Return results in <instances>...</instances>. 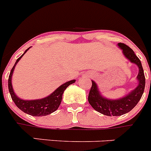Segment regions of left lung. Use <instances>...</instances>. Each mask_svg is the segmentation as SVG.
Listing matches in <instances>:
<instances>
[{
    "instance_id": "left-lung-1",
    "label": "left lung",
    "mask_w": 151,
    "mask_h": 151,
    "mask_svg": "<svg viewBox=\"0 0 151 151\" xmlns=\"http://www.w3.org/2000/svg\"><path fill=\"white\" fill-rule=\"evenodd\" d=\"M118 45L123 50L124 55L126 56V58L131 63L137 65L139 67V74L137 76L139 85L133 91L123 98L109 100L101 96L96 83L94 81H91L92 85L88 94V103L93 109L108 116H120L132 110L140 101L145 86V77L140 60L129 46L122 42L118 43Z\"/></svg>"
}]
</instances>
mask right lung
Returning <instances> with one entry per match:
<instances>
[{"label":"right lung","mask_w":151,"mask_h":151,"mask_svg":"<svg viewBox=\"0 0 151 151\" xmlns=\"http://www.w3.org/2000/svg\"><path fill=\"white\" fill-rule=\"evenodd\" d=\"M28 50H29V48L27 49L24 53L16 60L15 65L11 70L10 74H9V80H8V86H9V91L10 93L11 98H12V101H14L15 105L17 106V107L19 108L21 110L23 111L25 113L28 114V115H33V116H45V115H50V113L58 109L60 104H61L63 92L69 85L74 83L75 80H71V81H68V82L63 84L59 88H56L51 95L45 98H42V99L24 101V100L18 98L14 93L11 79H12V73H13L15 65Z\"/></svg>","instance_id":"add662e5"}]
</instances>
